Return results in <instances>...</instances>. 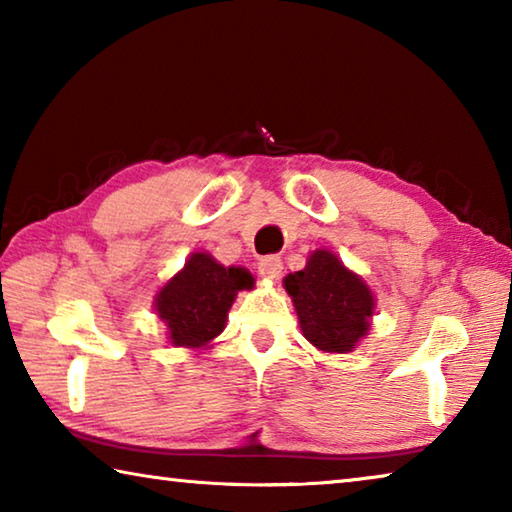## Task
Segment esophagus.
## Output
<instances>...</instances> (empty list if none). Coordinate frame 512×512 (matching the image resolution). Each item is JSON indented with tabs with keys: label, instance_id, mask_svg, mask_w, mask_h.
Wrapping results in <instances>:
<instances>
[{
	"label": "esophagus",
	"instance_id": "34e87169",
	"mask_svg": "<svg viewBox=\"0 0 512 512\" xmlns=\"http://www.w3.org/2000/svg\"><path fill=\"white\" fill-rule=\"evenodd\" d=\"M259 273H262L264 277H268V280H280L282 275V259L275 257V255H268L264 259H259Z\"/></svg>",
	"mask_w": 512,
	"mask_h": 512
}]
</instances>
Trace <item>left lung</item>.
<instances>
[{"label":"left lung","mask_w":512,"mask_h":512,"mask_svg":"<svg viewBox=\"0 0 512 512\" xmlns=\"http://www.w3.org/2000/svg\"><path fill=\"white\" fill-rule=\"evenodd\" d=\"M305 339L323 352H352L370 329L375 298L329 250H314L302 271L284 277Z\"/></svg>","instance_id":"8db88e82"}]
</instances>
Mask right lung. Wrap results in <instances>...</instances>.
Listing matches in <instances>:
<instances>
[{
  "mask_svg": "<svg viewBox=\"0 0 512 512\" xmlns=\"http://www.w3.org/2000/svg\"><path fill=\"white\" fill-rule=\"evenodd\" d=\"M253 275L244 268L216 262L212 255H189L178 271L155 296V311L169 329L176 348H207L225 329V318L237 291L253 289Z\"/></svg>",
  "mask_w": 512,
  "mask_h": 512,
  "instance_id": "1",
  "label": "right lung"
}]
</instances>
